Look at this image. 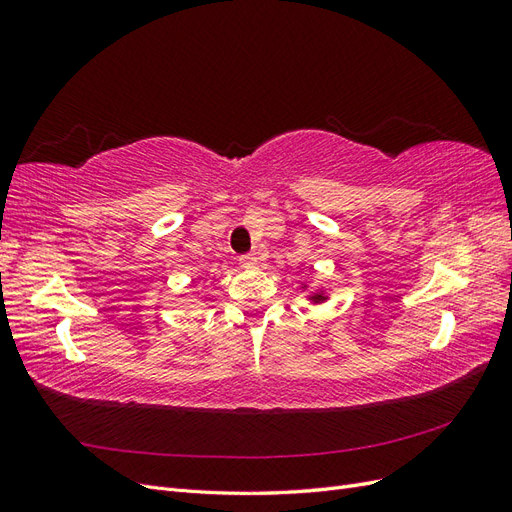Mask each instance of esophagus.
I'll list each match as a JSON object with an SVG mask.
<instances>
[{
  "label": "esophagus",
  "instance_id": "34e87169",
  "mask_svg": "<svg viewBox=\"0 0 512 512\" xmlns=\"http://www.w3.org/2000/svg\"><path fill=\"white\" fill-rule=\"evenodd\" d=\"M256 262H258V258H256L254 252H247V254H241V256H239V265H241V267H254Z\"/></svg>",
  "mask_w": 512,
  "mask_h": 512
}]
</instances>
